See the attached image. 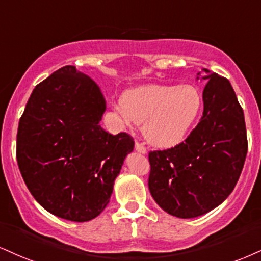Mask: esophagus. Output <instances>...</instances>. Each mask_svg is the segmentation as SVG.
Here are the masks:
<instances>
[{
    "label": "esophagus",
    "instance_id": "obj_1",
    "mask_svg": "<svg viewBox=\"0 0 261 261\" xmlns=\"http://www.w3.org/2000/svg\"><path fill=\"white\" fill-rule=\"evenodd\" d=\"M135 149H136V152H139V153H142V154H146V153H147V149H146V147H144L143 144L139 143V142H136V144H135Z\"/></svg>",
    "mask_w": 261,
    "mask_h": 261
}]
</instances>
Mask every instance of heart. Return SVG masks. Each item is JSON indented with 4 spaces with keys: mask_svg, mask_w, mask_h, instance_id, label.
Wrapping results in <instances>:
<instances>
[{
    "mask_svg": "<svg viewBox=\"0 0 261 261\" xmlns=\"http://www.w3.org/2000/svg\"><path fill=\"white\" fill-rule=\"evenodd\" d=\"M202 108V97L190 85H144L120 99L126 120L143 122V136L158 148H171L186 139Z\"/></svg>",
    "mask_w": 261,
    "mask_h": 261,
    "instance_id": "1",
    "label": "heart"
}]
</instances>
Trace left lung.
<instances>
[{
	"mask_svg": "<svg viewBox=\"0 0 261 261\" xmlns=\"http://www.w3.org/2000/svg\"><path fill=\"white\" fill-rule=\"evenodd\" d=\"M204 111L184 142L149 152V192L164 212L181 219L204 215L230 196L243 169L248 141L243 109L230 81L204 68Z\"/></svg>",
	"mask_w": 261,
	"mask_h": 261,
	"instance_id": "obj_1",
	"label": "left lung"
}]
</instances>
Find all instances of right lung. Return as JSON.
<instances>
[{
	"instance_id": "1",
	"label": "right lung",
	"mask_w": 261,
	"mask_h": 261,
	"mask_svg": "<svg viewBox=\"0 0 261 261\" xmlns=\"http://www.w3.org/2000/svg\"><path fill=\"white\" fill-rule=\"evenodd\" d=\"M105 112L98 85L73 65L36 85L28 100L18 126V166L37 203L58 218L98 216L134 150L130 135L100 127Z\"/></svg>"
}]
</instances>
